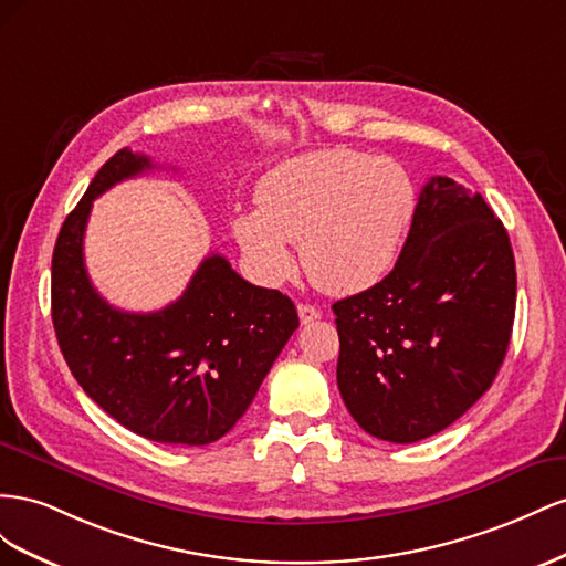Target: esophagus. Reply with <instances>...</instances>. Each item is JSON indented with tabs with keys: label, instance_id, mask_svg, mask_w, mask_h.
<instances>
[{
	"label": "esophagus",
	"instance_id": "esophagus-1",
	"mask_svg": "<svg viewBox=\"0 0 566 566\" xmlns=\"http://www.w3.org/2000/svg\"><path fill=\"white\" fill-rule=\"evenodd\" d=\"M298 317H301V325H311V322L322 317V313L311 303H298Z\"/></svg>",
	"mask_w": 566,
	"mask_h": 566
}]
</instances>
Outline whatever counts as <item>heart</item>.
Masks as SVG:
<instances>
[{
    "label": "heart",
    "mask_w": 566,
    "mask_h": 566,
    "mask_svg": "<svg viewBox=\"0 0 566 566\" xmlns=\"http://www.w3.org/2000/svg\"><path fill=\"white\" fill-rule=\"evenodd\" d=\"M258 211L232 218L251 270L265 284L294 272L289 244H301L308 280L348 296L381 282L410 230L417 191L394 158L332 147L289 158L255 187Z\"/></svg>",
    "instance_id": "b5f03b06"
}]
</instances>
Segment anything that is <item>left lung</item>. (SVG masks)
<instances>
[{
  "label": "left lung",
  "instance_id": "1",
  "mask_svg": "<svg viewBox=\"0 0 566 566\" xmlns=\"http://www.w3.org/2000/svg\"><path fill=\"white\" fill-rule=\"evenodd\" d=\"M516 303L507 230L481 193L450 177L424 185L394 270L332 305L336 384L367 433L415 443L491 389Z\"/></svg>",
  "mask_w": 566,
  "mask_h": 566
}]
</instances>
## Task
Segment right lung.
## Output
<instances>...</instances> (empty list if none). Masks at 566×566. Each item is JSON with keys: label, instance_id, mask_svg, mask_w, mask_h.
<instances>
[{"label": "right lung", "instance_id": "right-lung-1", "mask_svg": "<svg viewBox=\"0 0 566 566\" xmlns=\"http://www.w3.org/2000/svg\"><path fill=\"white\" fill-rule=\"evenodd\" d=\"M151 168L147 156L120 149L94 175L56 239L52 319L73 377L104 412L156 443L206 446L249 410L298 313L218 253L164 311L125 313L96 294L83 253L92 201Z\"/></svg>", "mask_w": 566, "mask_h": 566}]
</instances>
